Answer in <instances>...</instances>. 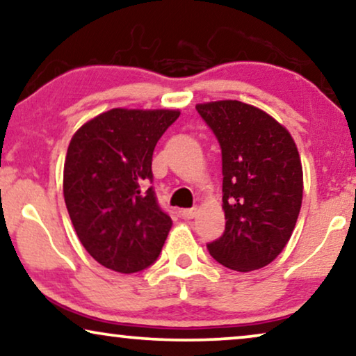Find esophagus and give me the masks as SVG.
<instances>
[{"instance_id": "esophagus-1", "label": "esophagus", "mask_w": 356, "mask_h": 356, "mask_svg": "<svg viewBox=\"0 0 356 356\" xmlns=\"http://www.w3.org/2000/svg\"><path fill=\"white\" fill-rule=\"evenodd\" d=\"M196 213H197V209L196 207H193V209H184V211H181V217L183 218H194L196 217Z\"/></svg>"}]
</instances>
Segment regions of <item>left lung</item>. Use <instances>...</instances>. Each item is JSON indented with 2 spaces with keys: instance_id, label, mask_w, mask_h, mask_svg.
<instances>
[{
  "instance_id": "8db88e82",
  "label": "left lung",
  "mask_w": 356,
  "mask_h": 356,
  "mask_svg": "<svg viewBox=\"0 0 356 356\" xmlns=\"http://www.w3.org/2000/svg\"><path fill=\"white\" fill-rule=\"evenodd\" d=\"M222 149L225 232L207 250L222 266L250 272L289 243L303 199V168L289 131L238 100L196 105Z\"/></svg>"
}]
</instances>
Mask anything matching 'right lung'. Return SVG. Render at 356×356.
<instances>
[{
  "label": "right lung",
  "mask_w": 356,
  "mask_h": 356,
  "mask_svg": "<svg viewBox=\"0 0 356 356\" xmlns=\"http://www.w3.org/2000/svg\"><path fill=\"white\" fill-rule=\"evenodd\" d=\"M178 116V110L113 108L72 136L65 202L82 246L106 269L134 274L162 251L172 218L149 183L155 144Z\"/></svg>",
  "instance_id": "right-lung-1"
}]
</instances>
